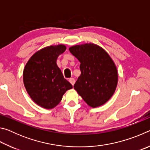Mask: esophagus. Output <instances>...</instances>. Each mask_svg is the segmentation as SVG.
Returning <instances> with one entry per match:
<instances>
[{
  "label": "esophagus",
  "instance_id": "1",
  "mask_svg": "<svg viewBox=\"0 0 150 150\" xmlns=\"http://www.w3.org/2000/svg\"><path fill=\"white\" fill-rule=\"evenodd\" d=\"M69 82L71 83V84L72 85H73L75 84V79H74V78H71V79H69Z\"/></svg>",
  "mask_w": 150,
  "mask_h": 150
}]
</instances>
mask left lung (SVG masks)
Returning <instances> with one entry per match:
<instances>
[{"instance_id": "8db88e82", "label": "left lung", "mask_w": 150, "mask_h": 150, "mask_svg": "<svg viewBox=\"0 0 150 150\" xmlns=\"http://www.w3.org/2000/svg\"><path fill=\"white\" fill-rule=\"evenodd\" d=\"M69 50L81 63V75L73 87L88 106L104 105L117 86L118 72L112 59L105 50L93 44L74 45Z\"/></svg>"}]
</instances>
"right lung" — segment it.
<instances>
[{"label": "right lung", "instance_id": "1", "mask_svg": "<svg viewBox=\"0 0 150 150\" xmlns=\"http://www.w3.org/2000/svg\"><path fill=\"white\" fill-rule=\"evenodd\" d=\"M65 50L64 45L43 48L35 53L25 66V88L32 99L41 107L54 108L66 91L73 88L56 63L58 56Z\"/></svg>", "mask_w": 150, "mask_h": 150}]
</instances>
